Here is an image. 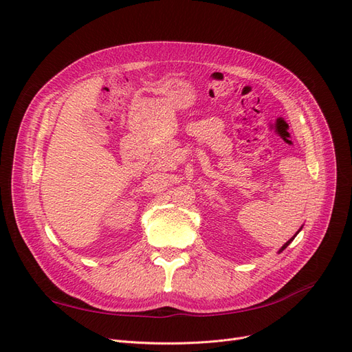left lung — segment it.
I'll return each mask as SVG.
<instances>
[{
  "instance_id": "1",
  "label": "left lung",
  "mask_w": 352,
  "mask_h": 352,
  "mask_svg": "<svg viewBox=\"0 0 352 352\" xmlns=\"http://www.w3.org/2000/svg\"><path fill=\"white\" fill-rule=\"evenodd\" d=\"M300 231H301V228H300V230H298V232H300ZM298 232H297V234H298ZM297 234H296V235H297ZM296 235H294V236H292V238H291V240H288V241H287V243H285V244H283V245H282V247H280V248H279V252H278V253H282V252H283V250H285V248H287V247H288V245H289V244H291V241H292V240H294V238H296Z\"/></svg>"
}]
</instances>
